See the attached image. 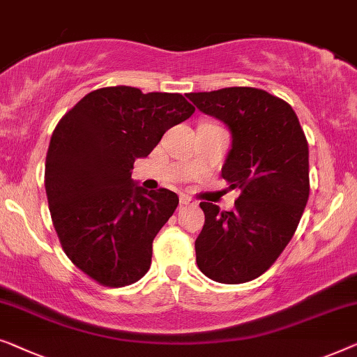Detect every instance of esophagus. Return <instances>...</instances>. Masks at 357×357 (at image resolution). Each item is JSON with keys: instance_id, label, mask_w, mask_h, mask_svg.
I'll return each instance as SVG.
<instances>
[{"instance_id": "34e87169", "label": "esophagus", "mask_w": 357, "mask_h": 357, "mask_svg": "<svg viewBox=\"0 0 357 357\" xmlns=\"http://www.w3.org/2000/svg\"><path fill=\"white\" fill-rule=\"evenodd\" d=\"M179 202H181V205H195L194 200L190 199V197H188V195H184V194H181Z\"/></svg>"}]
</instances>
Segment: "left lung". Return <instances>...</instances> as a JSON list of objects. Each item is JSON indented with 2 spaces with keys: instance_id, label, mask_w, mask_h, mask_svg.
I'll list each match as a JSON object with an SVG mask.
<instances>
[{
  "instance_id": "8db88e82",
  "label": "left lung",
  "mask_w": 357,
  "mask_h": 357,
  "mask_svg": "<svg viewBox=\"0 0 357 357\" xmlns=\"http://www.w3.org/2000/svg\"><path fill=\"white\" fill-rule=\"evenodd\" d=\"M200 112L231 132L222 168L229 189H239L231 212L200 202L205 223L195 239V260L218 283H245L267 272L293 238L309 199V147L294 109L254 87L190 93Z\"/></svg>"
}]
</instances>
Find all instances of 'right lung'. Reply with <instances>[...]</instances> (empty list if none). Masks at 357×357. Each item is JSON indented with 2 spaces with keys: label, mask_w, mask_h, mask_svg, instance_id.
Instances as JSON below:
<instances>
[{
  "label": "right lung",
  "mask_w": 357,
  "mask_h": 357,
  "mask_svg": "<svg viewBox=\"0 0 357 357\" xmlns=\"http://www.w3.org/2000/svg\"><path fill=\"white\" fill-rule=\"evenodd\" d=\"M195 108L181 93L93 90L59 119L45 163L53 227L71 262L109 288L149 272L155 236L178 195L134 184L132 168Z\"/></svg>",
  "instance_id": "obj_1"
}]
</instances>
